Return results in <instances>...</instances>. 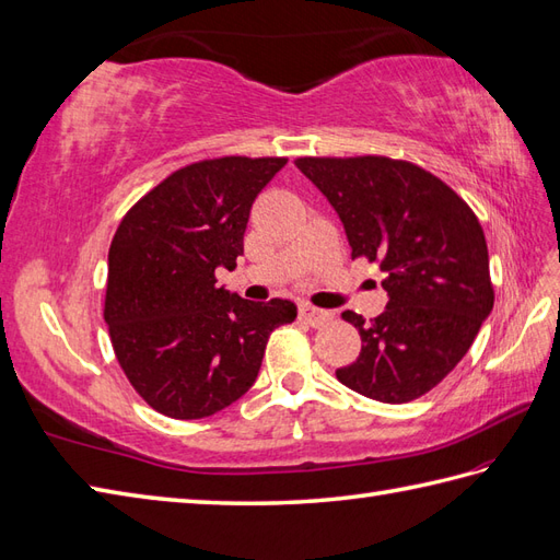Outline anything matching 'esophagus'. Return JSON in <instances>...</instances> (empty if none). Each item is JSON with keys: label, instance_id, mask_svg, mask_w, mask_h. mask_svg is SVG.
<instances>
[{"label": "esophagus", "instance_id": "1", "mask_svg": "<svg viewBox=\"0 0 560 560\" xmlns=\"http://www.w3.org/2000/svg\"><path fill=\"white\" fill-rule=\"evenodd\" d=\"M299 318H302L308 325H313V327H318V325L330 320L332 316L327 311H323V308H316V306H311V304H302V306H299Z\"/></svg>", "mask_w": 560, "mask_h": 560}]
</instances>
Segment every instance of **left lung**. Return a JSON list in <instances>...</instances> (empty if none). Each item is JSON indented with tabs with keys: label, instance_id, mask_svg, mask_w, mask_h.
<instances>
[{
	"label": "left lung",
	"instance_id": "8db88e82",
	"mask_svg": "<svg viewBox=\"0 0 560 560\" xmlns=\"http://www.w3.org/2000/svg\"><path fill=\"white\" fill-rule=\"evenodd\" d=\"M296 168L342 218L351 258L385 272L387 308L365 323L359 359L337 380L368 399L413 401L454 371L494 306L489 254L472 209L438 175L389 156H302Z\"/></svg>",
	"mask_w": 560,
	"mask_h": 560
}]
</instances>
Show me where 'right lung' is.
Instances as JSON below:
<instances>
[{
    "mask_svg": "<svg viewBox=\"0 0 560 560\" xmlns=\"http://www.w3.org/2000/svg\"><path fill=\"white\" fill-rule=\"evenodd\" d=\"M288 159L221 156L171 173L122 215L108 249L104 320L122 373L154 411L195 420L237 401L288 299L247 302L215 288L244 252L252 203Z\"/></svg>",
    "mask_w": 560,
    "mask_h": 560,
    "instance_id": "obj_1",
    "label": "right lung"
}]
</instances>
